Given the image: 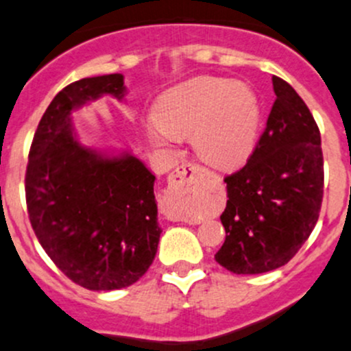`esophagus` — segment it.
<instances>
[{
  "mask_svg": "<svg viewBox=\"0 0 351 351\" xmlns=\"http://www.w3.org/2000/svg\"><path fill=\"white\" fill-rule=\"evenodd\" d=\"M202 169L198 165L185 163L175 169L168 178V195L173 200H185L195 190Z\"/></svg>",
  "mask_w": 351,
  "mask_h": 351,
  "instance_id": "esophagus-1",
  "label": "esophagus"
}]
</instances>
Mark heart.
Segmentation results:
<instances>
[{"mask_svg":"<svg viewBox=\"0 0 351 351\" xmlns=\"http://www.w3.org/2000/svg\"><path fill=\"white\" fill-rule=\"evenodd\" d=\"M259 124V102L249 87L220 77H197L161 95L147 138L168 147L171 136H191V146L205 163L234 168L252 153Z\"/></svg>","mask_w":351,"mask_h":351,"instance_id":"obj_1","label":"heart"}]
</instances>
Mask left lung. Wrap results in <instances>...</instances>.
<instances>
[{"instance_id":"left-lung-1","label":"left lung","mask_w":351,"mask_h":351,"mask_svg":"<svg viewBox=\"0 0 351 351\" xmlns=\"http://www.w3.org/2000/svg\"><path fill=\"white\" fill-rule=\"evenodd\" d=\"M276 101L243 168L225 176L220 215L225 242L215 261L234 274H263L287 264L318 222L323 151L318 124L286 80L272 77Z\"/></svg>"}]
</instances>
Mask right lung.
Masks as SVG:
<instances>
[{
    "label": "right lung",
    "mask_w": 351,
    "mask_h": 351,
    "mask_svg": "<svg viewBox=\"0 0 351 351\" xmlns=\"http://www.w3.org/2000/svg\"><path fill=\"white\" fill-rule=\"evenodd\" d=\"M104 94L123 99L121 73L62 88L40 119L28 154L25 193L33 232L53 264L79 286H131L160 242L154 175L129 153L108 156L80 145L70 112Z\"/></svg>",
    "instance_id": "add662e5"
}]
</instances>
